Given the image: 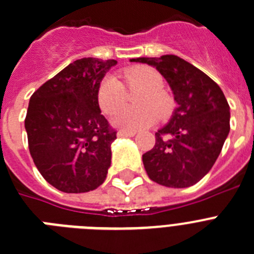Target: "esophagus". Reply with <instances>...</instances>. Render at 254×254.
<instances>
[{"mask_svg":"<svg viewBox=\"0 0 254 254\" xmlns=\"http://www.w3.org/2000/svg\"><path fill=\"white\" fill-rule=\"evenodd\" d=\"M136 132L135 131H127V129H119L118 131V136L119 137H131V136H135Z\"/></svg>","mask_w":254,"mask_h":254,"instance_id":"34e87169","label":"esophagus"}]
</instances>
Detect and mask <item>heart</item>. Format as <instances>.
<instances>
[{"mask_svg": "<svg viewBox=\"0 0 254 254\" xmlns=\"http://www.w3.org/2000/svg\"><path fill=\"white\" fill-rule=\"evenodd\" d=\"M126 86L131 90H141L136 96L137 108L119 110L114 123L127 131L146 128L159 118H166L173 108L172 99L163 90V78L159 71L148 65H135L123 70ZM126 90L116 77L108 75L97 88V104L103 113L112 116L125 104Z\"/></svg>", "mask_w": 254, "mask_h": 254, "instance_id": "b5f03b06", "label": "heart"}]
</instances>
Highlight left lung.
<instances>
[{
  "instance_id": "obj_1",
  "label": "left lung",
  "mask_w": 254,
  "mask_h": 254,
  "mask_svg": "<svg viewBox=\"0 0 254 254\" xmlns=\"http://www.w3.org/2000/svg\"><path fill=\"white\" fill-rule=\"evenodd\" d=\"M166 78L179 104L170 123L155 133L142 155L150 180L168 188H189L209 172L230 131V106L213 79L176 55L137 58Z\"/></svg>"
}]
</instances>
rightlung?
Wrapping results in <instances>:
<instances>
[{
	"instance_id": "1",
	"label": "right lung",
	"mask_w": 254,
	"mask_h": 254,
	"mask_svg": "<svg viewBox=\"0 0 254 254\" xmlns=\"http://www.w3.org/2000/svg\"><path fill=\"white\" fill-rule=\"evenodd\" d=\"M117 60L83 58L30 96L28 146L37 170L60 191L87 192L105 181L117 131L101 114L97 88Z\"/></svg>"
}]
</instances>
